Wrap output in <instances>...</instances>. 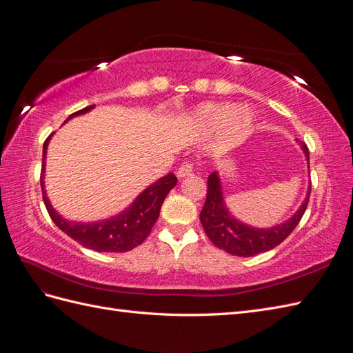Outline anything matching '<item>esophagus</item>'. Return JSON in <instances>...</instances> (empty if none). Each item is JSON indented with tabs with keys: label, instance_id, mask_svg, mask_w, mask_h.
I'll use <instances>...</instances> for the list:
<instances>
[{
	"label": "esophagus",
	"instance_id": "obj_1",
	"mask_svg": "<svg viewBox=\"0 0 353 353\" xmlns=\"http://www.w3.org/2000/svg\"><path fill=\"white\" fill-rule=\"evenodd\" d=\"M192 170H194L192 163H191V162H185V163H182V165H180V168L177 170V177H179V179H185V177H188V176H191V174H192Z\"/></svg>",
	"mask_w": 353,
	"mask_h": 353
}]
</instances>
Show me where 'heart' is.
<instances>
[{
  "instance_id": "obj_1",
  "label": "heart",
  "mask_w": 353,
  "mask_h": 353,
  "mask_svg": "<svg viewBox=\"0 0 353 353\" xmlns=\"http://www.w3.org/2000/svg\"><path fill=\"white\" fill-rule=\"evenodd\" d=\"M195 123L204 128L224 125L228 135L242 134L252 121V114L245 106H232L225 103H203L192 112Z\"/></svg>"
}]
</instances>
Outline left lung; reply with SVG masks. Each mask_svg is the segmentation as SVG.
Instances as JSON below:
<instances>
[{
  "instance_id": "left-lung-1",
  "label": "left lung",
  "mask_w": 353,
  "mask_h": 353,
  "mask_svg": "<svg viewBox=\"0 0 353 353\" xmlns=\"http://www.w3.org/2000/svg\"><path fill=\"white\" fill-rule=\"evenodd\" d=\"M298 144L305 154L310 168V153L307 145L301 141H298ZM310 192L311 185H308L305 200L302 201L298 210L289 219L283 221L281 224L268 228L252 227L242 223L228 210L224 200L223 183H221L219 173L215 170L208 179V196L201 209L200 221L204 232H206L208 237L215 247L224 250L225 252L232 254V256L251 257L275 248L276 245H280L294 230V227L299 224L307 209Z\"/></svg>"
}]
</instances>
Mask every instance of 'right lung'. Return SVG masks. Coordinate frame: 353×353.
Masks as SVG:
<instances>
[{
	"mask_svg": "<svg viewBox=\"0 0 353 353\" xmlns=\"http://www.w3.org/2000/svg\"><path fill=\"white\" fill-rule=\"evenodd\" d=\"M94 108V105L87 106L78 112H73L70 119L77 116H83ZM64 121V123H65ZM54 134L48 137L43 144V163H42V174H40V185H42L43 201L48 209V214L54 221V224L70 236L73 241L83 245L85 248L99 251V252H126L134 250L138 245H141L149 233L152 227L157 223L159 216L161 206L168 192L173 190L177 183V179L173 173H168L158 179L145 188L144 191L137 195V199L129 204V206L121 210L120 214L105 218L94 223H81V221H70L60 215L52 208V203L49 201L48 194L45 190V168H46V153L48 144L51 141Z\"/></svg>",
	"mask_w": 353,
	"mask_h": 353,
	"instance_id": "add662e5",
	"label": "right lung"
}]
</instances>
